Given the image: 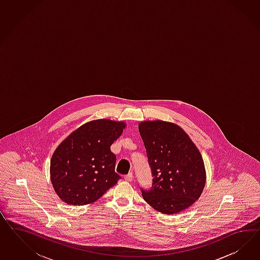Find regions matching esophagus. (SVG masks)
<instances>
[{"label":"esophagus","mask_w":260,"mask_h":260,"mask_svg":"<svg viewBox=\"0 0 260 260\" xmlns=\"http://www.w3.org/2000/svg\"><path fill=\"white\" fill-rule=\"evenodd\" d=\"M133 177H134V176H133V173H127L126 175L124 176V179H125L126 181L131 182L132 180H133Z\"/></svg>","instance_id":"obj_1"}]
</instances>
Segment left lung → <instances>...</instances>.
I'll return each instance as SVG.
<instances>
[{"label": "left lung", "mask_w": 260, "mask_h": 260, "mask_svg": "<svg viewBox=\"0 0 260 260\" xmlns=\"http://www.w3.org/2000/svg\"><path fill=\"white\" fill-rule=\"evenodd\" d=\"M138 127L153 177L150 189L140 188L142 197L160 213H180L204 189L202 156L189 135L175 124L145 121Z\"/></svg>", "instance_id": "1"}]
</instances>
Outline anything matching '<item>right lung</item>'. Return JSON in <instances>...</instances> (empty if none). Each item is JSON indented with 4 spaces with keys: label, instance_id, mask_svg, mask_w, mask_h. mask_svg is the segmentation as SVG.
Masks as SVG:
<instances>
[{
    "label": "right lung",
    "instance_id": "right-lung-1",
    "mask_svg": "<svg viewBox=\"0 0 260 260\" xmlns=\"http://www.w3.org/2000/svg\"><path fill=\"white\" fill-rule=\"evenodd\" d=\"M125 126L124 122L94 120L59 145L50 161V177L63 201L72 206L92 203L121 179L110 146Z\"/></svg>",
    "mask_w": 260,
    "mask_h": 260
}]
</instances>
